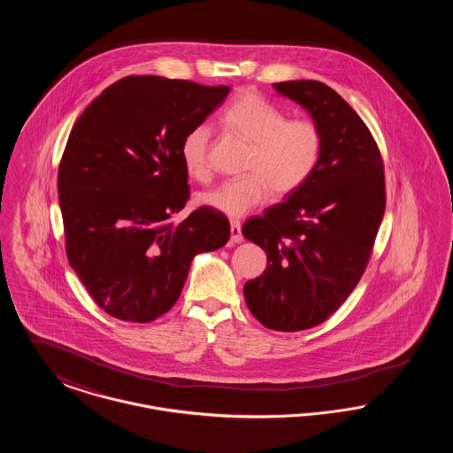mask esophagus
Returning <instances> with one entry per match:
<instances>
[{
  "label": "esophagus",
  "instance_id": "obj_1",
  "mask_svg": "<svg viewBox=\"0 0 453 453\" xmlns=\"http://www.w3.org/2000/svg\"><path fill=\"white\" fill-rule=\"evenodd\" d=\"M242 234H241V224L239 222H231V242H241Z\"/></svg>",
  "mask_w": 453,
  "mask_h": 453
}]
</instances>
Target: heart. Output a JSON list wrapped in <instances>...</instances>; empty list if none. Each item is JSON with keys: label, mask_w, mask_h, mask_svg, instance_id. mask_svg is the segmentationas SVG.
I'll return each mask as SVG.
<instances>
[{"label": "heart", "mask_w": 453, "mask_h": 453, "mask_svg": "<svg viewBox=\"0 0 453 453\" xmlns=\"http://www.w3.org/2000/svg\"><path fill=\"white\" fill-rule=\"evenodd\" d=\"M280 108L257 93H242L222 115L226 127L251 146L246 176L226 181L198 196V202L231 219H241L270 200L272 194L299 190L316 170L323 134L307 119L285 120ZM212 132L207 124L188 130L180 144L183 168L196 181L211 178L209 150Z\"/></svg>", "instance_id": "obj_1"}]
</instances>
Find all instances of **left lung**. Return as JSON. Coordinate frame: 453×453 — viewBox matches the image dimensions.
<instances>
[{
	"label": "left lung",
	"instance_id": "obj_1",
	"mask_svg": "<svg viewBox=\"0 0 453 453\" xmlns=\"http://www.w3.org/2000/svg\"><path fill=\"white\" fill-rule=\"evenodd\" d=\"M273 88L311 115L323 150L299 190L244 222L242 236L268 257L263 275L244 283V299L263 326L301 331L326 321L362 279L386 211L384 165L334 89L312 80Z\"/></svg>",
	"mask_w": 453,
	"mask_h": 453
}]
</instances>
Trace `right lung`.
Returning <instances> with one entry per match:
<instances>
[{"label": "right lung", "mask_w": 453, "mask_h": 453, "mask_svg": "<svg viewBox=\"0 0 453 453\" xmlns=\"http://www.w3.org/2000/svg\"><path fill=\"white\" fill-rule=\"evenodd\" d=\"M163 76L102 91L69 134L58 174L71 268L110 316L150 323L178 301L196 255L229 241V220L188 200L180 144L229 95Z\"/></svg>", "instance_id": "add662e5"}]
</instances>
